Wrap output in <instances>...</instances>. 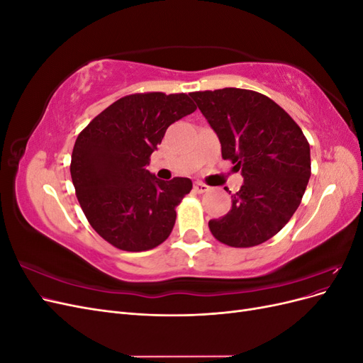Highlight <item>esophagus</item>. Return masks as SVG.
<instances>
[{
    "label": "esophagus",
    "instance_id": "34e87169",
    "mask_svg": "<svg viewBox=\"0 0 363 363\" xmlns=\"http://www.w3.org/2000/svg\"><path fill=\"white\" fill-rule=\"evenodd\" d=\"M194 191L199 192V194H204V192L208 191V186L204 184V183H201V182H196V183L194 184Z\"/></svg>",
    "mask_w": 363,
    "mask_h": 363
}]
</instances>
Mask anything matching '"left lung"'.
Segmentation results:
<instances>
[{
  "mask_svg": "<svg viewBox=\"0 0 363 363\" xmlns=\"http://www.w3.org/2000/svg\"><path fill=\"white\" fill-rule=\"evenodd\" d=\"M244 183L227 215L208 221L225 245L247 248L271 239L298 208L311 179V147L295 121L271 98L225 87L189 94Z\"/></svg>",
  "mask_w": 363,
  "mask_h": 363,
  "instance_id": "obj_1",
  "label": "left lung"
}]
</instances>
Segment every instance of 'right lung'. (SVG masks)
Segmentation results:
<instances>
[{
  "instance_id": "add662e5",
  "label": "right lung",
  "mask_w": 363,
  "mask_h": 363,
  "mask_svg": "<svg viewBox=\"0 0 363 363\" xmlns=\"http://www.w3.org/2000/svg\"><path fill=\"white\" fill-rule=\"evenodd\" d=\"M196 111L186 94L127 95L95 116L75 140L71 177L87 221L124 251L160 245L191 179L159 180L145 167L164 131Z\"/></svg>"
}]
</instances>
